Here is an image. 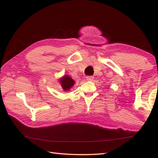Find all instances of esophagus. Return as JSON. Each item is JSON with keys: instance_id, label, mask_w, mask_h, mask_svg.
Listing matches in <instances>:
<instances>
[{"instance_id": "1", "label": "esophagus", "mask_w": 158, "mask_h": 158, "mask_svg": "<svg viewBox=\"0 0 158 158\" xmlns=\"http://www.w3.org/2000/svg\"><path fill=\"white\" fill-rule=\"evenodd\" d=\"M93 79H94V77L93 76H88L86 77V80L87 81H93Z\"/></svg>"}]
</instances>
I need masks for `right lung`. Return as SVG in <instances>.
Listing matches in <instances>:
<instances>
[{
    "instance_id": "add662e5",
    "label": "right lung",
    "mask_w": 158,
    "mask_h": 158,
    "mask_svg": "<svg viewBox=\"0 0 158 158\" xmlns=\"http://www.w3.org/2000/svg\"><path fill=\"white\" fill-rule=\"evenodd\" d=\"M59 81L60 83L61 86H62L63 89L64 90H65V91L69 90L74 84V80L68 75H65L63 77H61V78L59 79Z\"/></svg>"
}]
</instances>
